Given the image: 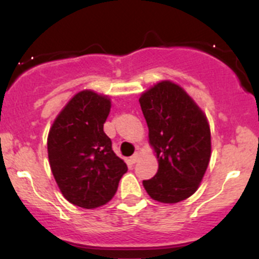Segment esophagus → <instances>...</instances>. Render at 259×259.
I'll return each mask as SVG.
<instances>
[{"mask_svg": "<svg viewBox=\"0 0 259 259\" xmlns=\"http://www.w3.org/2000/svg\"><path fill=\"white\" fill-rule=\"evenodd\" d=\"M139 158H140V154L138 153V151H137V153H135L134 155H133L132 158H130V163H132V164H135V163H137L138 160H139Z\"/></svg>", "mask_w": 259, "mask_h": 259, "instance_id": "obj_1", "label": "esophagus"}]
</instances>
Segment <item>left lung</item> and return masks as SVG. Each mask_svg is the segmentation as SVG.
<instances>
[{
  "label": "left lung",
  "instance_id": "obj_1",
  "mask_svg": "<svg viewBox=\"0 0 259 259\" xmlns=\"http://www.w3.org/2000/svg\"><path fill=\"white\" fill-rule=\"evenodd\" d=\"M158 158L155 176L143 180L146 193L161 203H178L194 194L210 159L207 116L171 81H161L139 99Z\"/></svg>",
  "mask_w": 259,
  "mask_h": 259
}]
</instances>
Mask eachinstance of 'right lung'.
Wrapping results in <instances>:
<instances>
[{
  "instance_id": "right-lung-1",
  "label": "right lung",
  "mask_w": 259,
  "mask_h": 259,
  "mask_svg": "<svg viewBox=\"0 0 259 259\" xmlns=\"http://www.w3.org/2000/svg\"><path fill=\"white\" fill-rule=\"evenodd\" d=\"M110 108L108 96L80 91L57 115L49 133L54 178L70 203L86 209L106 204L127 171L104 133Z\"/></svg>"
}]
</instances>
